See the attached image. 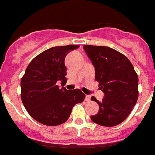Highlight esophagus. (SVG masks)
<instances>
[{"instance_id": "1", "label": "esophagus", "mask_w": 155, "mask_h": 155, "mask_svg": "<svg viewBox=\"0 0 155 155\" xmlns=\"http://www.w3.org/2000/svg\"><path fill=\"white\" fill-rule=\"evenodd\" d=\"M91 100V96L90 95H88V94H87L85 96V101L86 102H88V101H90Z\"/></svg>"}]
</instances>
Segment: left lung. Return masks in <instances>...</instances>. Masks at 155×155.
Listing matches in <instances>:
<instances>
[{"label":"left lung","instance_id":"left-lung-1","mask_svg":"<svg viewBox=\"0 0 155 155\" xmlns=\"http://www.w3.org/2000/svg\"><path fill=\"white\" fill-rule=\"evenodd\" d=\"M87 57L95 69V81L105 94L98 104V113L91 116L94 123L114 127L124 122L138 98V76L126 56L108 46L84 45Z\"/></svg>","mask_w":155,"mask_h":155}]
</instances>
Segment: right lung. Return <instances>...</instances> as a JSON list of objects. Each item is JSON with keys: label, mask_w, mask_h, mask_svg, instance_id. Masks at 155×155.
<instances>
[{"label": "right lung", "mask_w": 155, "mask_h": 155, "mask_svg": "<svg viewBox=\"0 0 155 155\" xmlns=\"http://www.w3.org/2000/svg\"><path fill=\"white\" fill-rule=\"evenodd\" d=\"M77 45L55 46L35 57L27 67L21 80V98L28 114L46 126L65 123L77 103L84 101L85 94L80 89L72 91L57 85L65 84L67 74L64 60Z\"/></svg>", "instance_id": "right-lung-1"}]
</instances>
